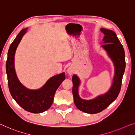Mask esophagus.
<instances>
[{
  "mask_svg": "<svg viewBox=\"0 0 135 135\" xmlns=\"http://www.w3.org/2000/svg\"><path fill=\"white\" fill-rule=\"evenodd\" d=\"M67 72H68V73L70 74V75H71V74H73L74 72V68L73 67H70L69 68H68Z\"/></svg>",
  "mask_w": 135,
  "mask_h": 135,
  "instance_id": "esophagus-1",
  "label": "esophagus"
}]
</instances>
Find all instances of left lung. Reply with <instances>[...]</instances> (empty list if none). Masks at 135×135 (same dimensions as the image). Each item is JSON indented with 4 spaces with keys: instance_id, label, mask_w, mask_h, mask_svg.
<instances>
[{
    "instance_id": "left-lung-1",
    "label": "left lung",
    "mask_w": 135,
    "mask_h": 135,
    "mask_svg": "<svg viewBox=\"0 0 135 135\" xmlns=\"http://www.w3.org/2000/svg\"><path fill=\"white\" fill-rule=\"evenodd\" d=\"M104 33L103 45L101 46L105 50L108 56L114 64V74L112 85L105 94L97 96L91 100L82 99L79 95V87L80 80L76 74L72 77L73 95L76 107L80 111L89 114H95L102 112L109 106L117 98L121 87L122 80L125 71V52L116 33L112 30L100 28Z\"/></svg>"
}]
</instances>
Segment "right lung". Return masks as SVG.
Listing matches in <instances>:
<instances>
[{
	"mask_svg": "<svg viewBox=\"0 0 135 135\" xmlns=\"http://www.w3.org/2000/svg\"><path fill=\"white\" fill-rule=\"evenodd\" d=\"M28 28L22 30L10 45L6 62L8 84L12 97L26 111L39 113L48 110L53 102L55 92L65 79L64 72L53 76L42 87L30 90L25 87L18 79L15 68L16 50Z\"/></svg>",
	"mask_w": 135,
	"mask_h": 135,
	"instance_id": "obj_1",
	"label": "right lung"
}]
</instances>
